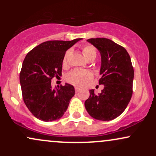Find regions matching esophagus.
I'll return each instance as SVG.
<instances>
[{
	"instance_id": "34e87169",
	"label": "esophagus",
	"mask_w": 156,
	"mask_h": 156,
	"mask_svg": "<svg viewBox=\"0 0 156 156\" xmlns=\"http://www.w3.org/2000/svg\"><path fill=\"white\" fill-rule=\"evenodd\" d=\"M75 90H76V92H78L80 91V88H79V87H75Z\"/></svg>"
}]
</instances>
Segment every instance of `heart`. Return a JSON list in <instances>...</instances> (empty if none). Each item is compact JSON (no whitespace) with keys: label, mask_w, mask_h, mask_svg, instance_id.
Masks as SVG:
<instances>
[{"label":"heart","mask_w":156,"mask_h":156,"mask_svg":"<svg viewBox=\"0 0 156 156\" xmlns=\"http://www.w3.org/2000/svg\"><path fill=\"white\" fill-rule=\"evenodd\" d=\"M82 53L87 60L95 58L97 55V52L95 48L92 45H86L82 48ZM70 54L69 51H67L64 54L62 60V64L64 67L67 66L68 58ZM92 74L89 70H83V69H74L71 71L67 76V80L69 83L74 84L76 86H83L87 80L91 79Z\"/></svg>","instance_id":"obj_1"}]
</instances>
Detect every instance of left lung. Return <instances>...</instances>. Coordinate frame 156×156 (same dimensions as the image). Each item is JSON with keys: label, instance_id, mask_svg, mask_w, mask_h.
Listing matches in <instances>:
<instances>
[{"label": "left lung", "instance_id": "1", "mask_svg": "<svg viewBox=\"0 0 156 156\" xmlns=\"http://www.w3.org/2000/svg\"><path fill=\"white\" fill-rule=\"evenodd\" d=\"M98 49L101 55L99 84L104 88L101 94L89 91L90 95L85 101V108L91 117L98 120L115 119L125 111L133 94V67L125 48L111 39H87Z\"/></svg>", "mask_w": 156, "mask_h": 156}]
</instances>
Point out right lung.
<instances>
[{
  "label": "right lung",
  "instance_id": "obj_1",
  "mask_svg": "<svg viewBox=\"0 0 156 156\" xmlns=\"http://www.w3.org/2000/svg\"><path fill=\"white\" fill-rule=\"evenodd\" d=\"M81 39L52 40L39 44L27 53L20 73L23 99L28 110L40 120L60 119L75 94L73 86L66 83L52 89L53 77L62 76L66 51Z\"/></svg>",
  "mask_w": 156,
  "mask_h": 156
}]
</instances>
